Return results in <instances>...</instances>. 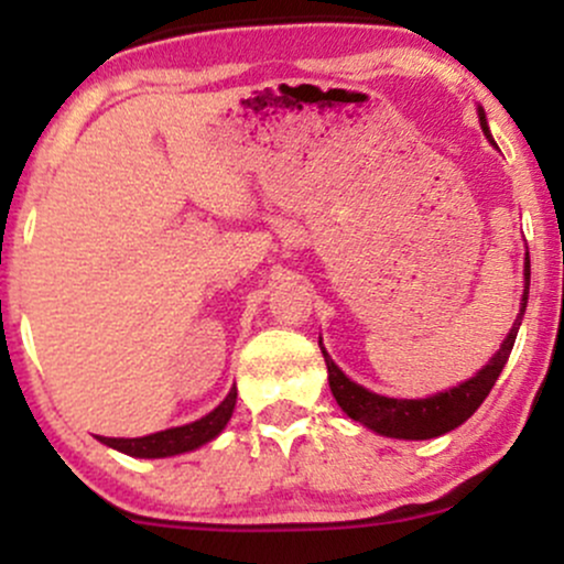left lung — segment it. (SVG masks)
I'll return each mask as SVG.
<instances>
[{
	"label": "left lung",
	"instance_id": "8db88e82",
	"mask_svg": "<svg viewBox=\"0 0 564 564\" xmlns=\"http://www.w3.org/2000/svg\"><path fill=\"white\" fill-rule=\"evenodd\" d=\"M480 127L485 138L494 142L482 108H480ZM528 289H530V257H525V291H522L520 313H517L514 326H511L507 339H503L501 349H498L494 358H490V364L482 366V371H477L475 377L462 381V384L453 387V390L432 394V398L398 400V398H384V394L366 390V387L355 384L352 379H347L345 373H341V368L332 360V355L326 352V347L321 345V352L323 358H326V368H328V384H332L336 403L341 405V411H345L349 419H355V422H360L364 426H368V430L379 432V435L384 437L430 440L456 430V426H462L471 413L482 405V400L488 398L490 390H494L498 373H501L503 366H507L511 347H514L517 332H520L522 315H525V307H528Z\"/></svg>",
	"mask_w": 564,
	"mask_h": 564
}]
</instances>
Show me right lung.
Here are the masks:
<instances>
[{"label":"right lung","instance_id":"right-lung-1","mask_svg":"<svg viewBox=\"0 0 564 564\" xmlns=\"http://www.w3.org/2000/svg\"><path fill=\"white\" fill-rule=\"evenodd\" d=\"M236 387L228 392V398L219 403L215 411L206 413L198 422L185 424V426H172V430L153 432L145 437H100V443H106L108 448H116L127 456L134 458H164V456H177V453L196 451L209 440H215L219 432L225 430V424L230 422L232 408H236Z\"/></svg>","mask_w":564,"mask_h":564}]
</instances>
